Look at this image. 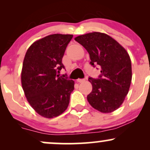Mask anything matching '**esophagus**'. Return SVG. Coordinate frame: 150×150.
I'll return each instance as SVG.
<instances>
[{"label": "esophagus", "mask_w": 150, "mask_h": 150, "mask_svg": "<svg viewBox=\"0 0 150 150\" xmlns=\"http://www.w3.org/2000/svg\"><path fill=\"white\" fill-rule=\"evenodd\" d=\"M85 79H77V82H80V83H81V82H85Z\"/></svg>", "instance_id": "obj_1"}]
</instances>
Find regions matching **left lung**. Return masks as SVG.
Instances as JSON below:
<instances>
[{"label":"left lung","mask_w":150,"mask_h":150,"mask_svg":"<svg viewBox=\"0 0 150 150\" xmlns=\"http://www.w3.org/2000/svg\"><path fill=\"white\" fill-rule=\"evenodd\" d=\"M75 40L89 53L91 65L101 68L98 78L88 79L92 85V92L87 97L89 104L100 112H112L123 104L131 83L128 53L113 38L101 32L78 36Z\"/></svg>","instance_id":"8db88e82"}]
</instances>
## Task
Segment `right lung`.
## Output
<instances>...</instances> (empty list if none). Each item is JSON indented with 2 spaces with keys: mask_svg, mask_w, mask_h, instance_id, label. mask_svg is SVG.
<instances>
[{
  "mask_svg": "<svg viewBox=\"0 0 150 150\" xmlns=\"http://www.w3.org/2000/svg\"><path fill=\"white\" fill-rule=\"evenodd\" d=\"M71 34H55L34 42L26 53L21 74L27 101L36 112L54 118L68 108L74 81L57 75L65 69L62 63Z\"/></svg>",
  "mask_w": 150,
  "mask_h": 150,
  "instance_id": "add662e5",
  "label": "right lung"
}]
</instances>
